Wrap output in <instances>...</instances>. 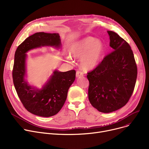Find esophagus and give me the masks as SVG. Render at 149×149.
<instances>
[{
	"label": "esophagus",
	"mask_w": 149,
	"mask_h": 149,
	"mask_svg": "<svg viewBox=\"0 0 149 149\" xmlns=\"http://www.w3.org/2000/svg\"><path fill=\"white\" fill-rule=\"evenodd\" d=\"M84 75H83V73L81 71H77L76 72V77L77 78H80L81 77H83Z\"/></svg>",
	"instance_id": "34e87169"
}]
</instances>
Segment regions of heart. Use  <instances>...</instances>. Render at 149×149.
I'll return each instance as SVG.
<instances>
[{
  "mask_svg": "<svg viewBox=\"0 0 149 149\" xmlns=\"http://www.w3.org/2000/svg\"><path fill=\"white\" fill-rule=\"evenodd\" d=\"M104 52V45L98 39L92 37H87L72 44L69 48L70 56L66 58L70 63H72L71 57L80 58L81 68L89 71L96 68L102 59Z\"/></svg>",
  "mask_w": 149,
  "mask_h": 149,
  "instance_id": "obj_1",
  "label": "heart"
}]
</instances>
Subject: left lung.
Returning a JSON list of instances; mask_svg holds the SVG:
<instances>
[{"mask_svg":"<svg viewBox=\"0 0 149 149\" xmlns=\"http://www.w3.org/2000/svg\"><path fill=\"white\" fill-rule=\"evenodd\" d=\"M112 52L88 74V97L99 112L118 110L129 100L136 83L137 67L130 45L118 34L107 31Z\"/></svg>","mask_w":149,"mask_h":149,"instance_id":"obj_1","label":"left lung"}]
</instances>
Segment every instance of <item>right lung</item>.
I'll list each match as a JSON object with an SVG mask.
<instances>
[{"label": "right lung", "instance_id": "obj_1", "mask_svg": "<svg viewBox=\"0 0 149 149\" xmlns=\"http://www.w3.org/2000/svg\"><path fill=\"white\" fill-rule=\"evenodd\" d=\"M61 48L58 33H36L28 37L17 48L14 56L13 78L14 87L26 110L34 115L49 117L57 114L64 105L68 91L75 79V70L60 72L54 70L49 79L37 88L26 80L27 52L42 47Z\"/></svg>", "mask_w": 149, "mask_h": 149}]
</instances>
